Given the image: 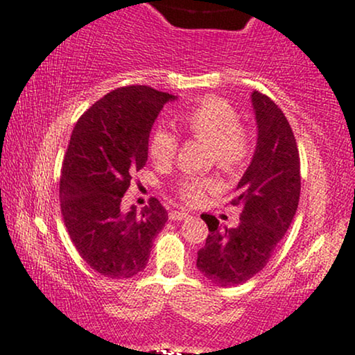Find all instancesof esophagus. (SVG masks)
Wrapping results in <instances>:
<instances>
[{
    "label": "esophagus",
    "instance_id": "obj_1",
    "mask_svg": "<svg viewBox=\"0 0 355 355\" xmlns=\"http://www.w3.org/2000/svg\"><path fill=\"white\" fill-rule=\"evenodd\" d=\"M188 216H190V214H188V212H185V211H172V212H170V214H168V217H170V219H172V220L187 219Z\"/></svg>",
    "mask_w": 355,
    "mask_h": 355
}]
</instances>
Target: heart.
<instances>
[{"label": "heart", "mask_w": 355, "mask_h": 355, "mask_svg": "<svg viewBox=\"0 0 355 355\" xmlns=\"http://www.w3.org/2000/svg\"><path fill=\"white\" fill-rule=\"evenodd\" d=\"M188 133L206 141L211 148L212 162L224 172H237L248 164L252 155V138L240 125V116L229 102L217 96L202 97L196 105L180 115ZM149 155L157 165H168L178 150V139L164 126H155L149 135ZM219 182L214 177L183 175L175 185L180 200L196 205L206 193L214 191Z\"/></svg>", "instance_id": "heart-1"}]
</instances>
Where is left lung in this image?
Wrapping results in <instances>:
<instances>
[{
	"label": "left lung",
	"mask_w": 355,
	"mask_h": 355,
	"mask_svg": "<svg viewBox=\"0 0 355 355\" xmlns=\"http://www.w3.org/2000/svg\"><path fill=\"white\" fill-rule=\"evenodd\" d=\"M252 103L257 150L230 201L240 207V224L219 227L214 216L201 214L209 234L198 252L196 268L220 287L243 284L266 266L299 206L300 157L289 121L261 92L253 91Z\"/></svg>",
	"instance_id": "left-lung-1"
}]
</instances>
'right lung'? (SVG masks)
<instances>
[{
    "instance_id": "1",
    "label": "right lung",
    "mask_w": 355,
    "mask_h": 355,
    "mask_svg": "<svg viewBox=\"0 0 355 355\" xmlns=\"http://www.w3.org/2000/svg\"><path fill=\"white\" fill-rule=\"evenodd\" d=\"M173 98L148 86L118 87L89 107L71 135L60 177L61 214L81 258L110 279L143 271L168 219L157 198L141 212L123 209L121 200L148 160L155 118Z\"/></svg>"
}]
</instances>
